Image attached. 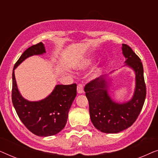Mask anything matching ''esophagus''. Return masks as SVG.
I'll use <instances>...</instances> for the list:
<instances>
[{
    "instance_id": "34e87169",
    "label": "esophagus",
    "mask_w": 158,
    "mask_h": 158,
    "mask_svg": "<svg viewBox=\"0 0 158 158\" xmlns=\"http://www.w3.org/2000/svg\"><path fill=\"white\" fill-rule=\"evenodd\" d=\"M77 93L78 94H83L84 92L83 90V85L81 83H79L78 85L77 86Z\"/></svg>"
}]
</instances>
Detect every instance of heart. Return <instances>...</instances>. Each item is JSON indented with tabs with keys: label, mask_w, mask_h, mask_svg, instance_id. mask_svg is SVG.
<instances>
[{
	"label": "heart",
	"mask_w": 158,
	"mask_h": 158,
	"mask_svg": "<svg viewBox=\"0 0 158 158\" xmlns=\"http://www.w3.org/2000/svg\"><path fill=\"white\" fill-rule=\"evenodd\" d=\"M90 64H91V60H87V61H86L85 62V66H88V65H89ZM100 68H96L95 69V70H94V75H97L98 74V73L100 72Z\"/></svg>",
	"instance_id": "obj_1"
}]
</instances>
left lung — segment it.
I'll return each mask as SVG.
<instances>
[{
	"label": "left lung",
	"mask_w": 158,
	"mask_h": 158,
	"mask_svg": "<svg viewBox=\"0 0 158 158\" xmlns=\"http://www.w3.org/2000/svg\"><path fill=\"white\" fill-rule=\"evenodd\" d=\"M122 51L127 58L125 62L136 74L135 91L130 101L124 103L112 101L108 94L107 82L104 77L92 80L84 88L93 124L104 133H118L131 127L139 115L146 98L141 60L127 44H122Z\"/></svg>",
	"instance_id": "left-lung-1"
}]
</instances>
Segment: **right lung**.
<instances>
[{"label":"right lung","mask_w":158,"mask_h":158,"mask_svg":"<svg viewBox=\"0 0 158 158\" xmlns=\"http://www.w3.org/2000/svg\"><path fill=\"white\" fill-rule=\"evenodd\" d=\"M45 52L42 42L32 45L19 57L12 73V102L19 118L34 135L49 137L59 133L65 127L68 112L77 94L76 83L56 85L52 93L40 101H28L21 96L17 88L14 70L32 55Z\"/></svg>","instance_id":"obj_1"}]
</instances>
